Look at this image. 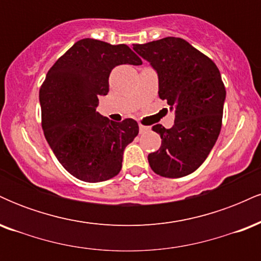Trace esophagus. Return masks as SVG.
<instances>
[{
  "mask_svg": "<svg viewBox=\"0 0 261 261\" xmlns=\"http://www.w3.org/2000/svg\"><path fill=\"white\" fill-rule=\"evenodd\" d=\"M147 131H149L148 126H145V125L140 124V133L141 134H145V133H147Z\"/></svg>",
  "mask_w": 261,
  "mask_h": 261,
  "instance_id": "1",
  "label": "esophagus"
}]
</instances>
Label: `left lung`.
I'll return each mask as SVG.
<instances>
[{
  "instance_id": "obj_1",
  "label": "left lung",
  "mask_w": 261,
  "mask_h": 261,
  "mask_svg": "<svg viewBox=\"0 0 261 261\" xmlns=\"http://www.w3.org/2000/svg\"><path fill=\"white\" fill-rule=\"evenodd\" d=\"M134 50L157 71L160 98L175 110L172 127H152L162 145L148 154L149 167L166 178L190 174L207 158L222 126L226 88L220 70L181 38L134 44Z\"/></svg>"
}]
</instances>
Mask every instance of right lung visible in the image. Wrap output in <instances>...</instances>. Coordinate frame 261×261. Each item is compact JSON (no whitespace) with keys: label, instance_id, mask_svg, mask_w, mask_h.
<instances>
[{"label":"right lung","instance_id":"1","mask_svg":"<svg viewBox=\"0 0 261 261\" xmlns=\"http://www.w3.org/2000/svg\"><path fill=\"white\" fill-rule=\"evenodd\" d=\"M141 65L127 45L82 39L60 58L40 87L41 126L62 167L74 178L98 182L119 174L122 154L139 134L134 119L110 121L95 112L109 92L115 66Z\"/></svg>","mask_w":261,"mask_h":261}]
</instances>
